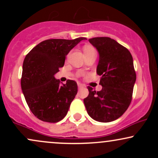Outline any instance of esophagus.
Wrapping results in <instances>:
<instances>
[{
	"instance_id": "1",
	"label": "esophagus",
	"mask_w": 158,
	"mask_h": 158,
	"mask_svg": "<svg viewBox=\"0 0 158 158\" xmlns=\"http://www.w3.org/2000/svg\"><path fill=\"white\" fill-rule=\"evenodd\" d=\"M78 88H79V89L80 90V89H81V88H84V85H83L82 84H81V83H78Z\"/></svg>"
}]
</instances>
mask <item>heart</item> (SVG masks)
Segmentation results:
<instances>
[{"label": "heart", "instance_id": "b5f03b06", "mask_svg": "<svg viewBox=\"0 0 158 158\" xmlns=\"http://www.w3.org/2000/svg\"><path fill=\"white\" fill-rule=\"evenodd\" d=\"M92 50H94V48H93V47L88 46V45H87V46H85V48H84V52H85L92 51Z\"/></svg>", "mask_w": 158, "mask_h": 158}]
</instances>
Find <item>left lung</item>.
<instances>
[{"label":"left lung","instance_id":"obj_1","mask_svg":"<svg viewBox=\"0 0 158 158\" xmlns=\"http://www.w3.org/2000/svg\"><path fill=\"white\" fill-rule=\"evenodd\" d=\"M99 52L97 73L101 76L102 90L88 86L84 99L88 115L94 120L108 123L120 117L131 102L136 73L133 58L128 49L108 37L88 40Z\"/></svg>","mask_w":158,"mask_h":158}]
</instances>
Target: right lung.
<instances>
[{"mask_svg":"<svg viewBox=\"0 0 158 158\" xmlns=\"http://www.w3.org/2000/svg\"><path fill=\"white\" fill-rule=\"evenodd\" d=\"M82 40L86 39L45 40L25 57L21 89L29 108L38 119L57 123L68 114L77 94V84L68 80L66 84L61 85L54 76L64 66L69 52Z\"/></svg>","mask_w":158,"mask_h":158,"instance_id":"right-lung-1","label":"right lung"}]
</instances>
